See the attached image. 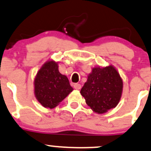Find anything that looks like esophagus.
<instances>
[{
    "label": "esophagus",
    "mask_w": 151,
    "mask_h": 151,
    "mask_svg": "<svg viewBox=\"0 0 151 151\" xmlns=\"http://www.w3.org/2000/svg\"><path fill=\"white\" fill-rule=\"evenodd\" d=\"M73 87L75 89L79 90V89H81V84H79V83H76V84H74Z\"/></svg>",
    "instance_id": "34e87169"
}]
</instances>
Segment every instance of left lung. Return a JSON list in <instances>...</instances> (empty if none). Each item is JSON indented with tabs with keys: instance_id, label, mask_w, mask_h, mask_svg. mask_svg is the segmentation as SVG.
<instances>
[{
	"instance_id": "left-lung-1",
	"label": "left lung",
	"mask_w": 151,
	"mask_h": 151,
	"mask_svg": "<svg viewBox=\"0 0 151 151\" xmlns=\"http://www.w3.org/2000/svg\"><path fill=\"white\" fill-rule=\"evenodd\" d=\"M123 92V80L113 65L94 67L87 76L81 94L91 110L103 114L116 108Z\"/></svg>"
}]
</instances>
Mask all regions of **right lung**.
I'll use <instances>...</instances> for the list:
<instances>
[{
  "label": "right lung",
  "mask_w": 151,
  "mask_h": 151,
  "mask_svg": "<svg viewBox=\"0 0 151 151\" xmlns=\"http://www.w3.org/2000/svg\"><path fill=\"white\" fill-rule=\"evenodd\" d=\"M58 63L49 60L44 63L34 78V94L44 108L57 107L73 88L66 76L60 73Z\"/></svg>",
  "instance_id": "right-lung-1"
}]
</instances>
